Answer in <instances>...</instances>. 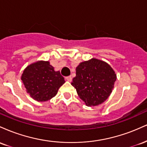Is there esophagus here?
Listing matches in <instances>:
<instances>
[{
    "instance_id": "1",
    "label": "esophagus",
    "mask_w": 147,
    "mask_h": 147,
    "mask_svg": "<svg viewBox=\"0 0 147 147\" xmlns=\"http://www.w3.org/2000/svg\"><path fill=\"white\" fill-rule=\"evenodd\" d=\"M65 80L68 81V82H71L72 81V77L71 76H68V77H65Z\"/></svg>"
}]
</instances>
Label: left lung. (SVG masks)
Instances as JSON below:
<instances>
[{
  "label": "left lung",
  "mask_w": 147,
  "mask_h": 147,
  "mask_svg": "<svg viewBox=\"0 0 147 147\" xmlns=\"http://www.w3.org/2000/svg\"><path fill=\"white\" fill-rule=\"evenodd\" d=\"M116 79L115 72L109 63L92 58L77 65L71 84L86 105L95 106L110 96Z\"/></svg>",
  "instance_id": "1"
}]
</instances>
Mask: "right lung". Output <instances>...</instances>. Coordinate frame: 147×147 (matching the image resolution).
Instances as JSON below:
<instances>
[{
    "instance_id": "obj_1",
    "label": "right lung",
    "mask_w": 147,
    "mask_h": 147,
    "mask_svg": "<svg viewBox=\"0 0 147 147\" xmlns=\"http://www.w3.org/2000/svg\"><path fill=\"white\" fill-rule=\"evenodd\" d=\"M21 80L26 91L37 102H47L57 94L65 83L59 71H55L49 61H38L23 70Z\"/></svg>"
}]
</instances>
